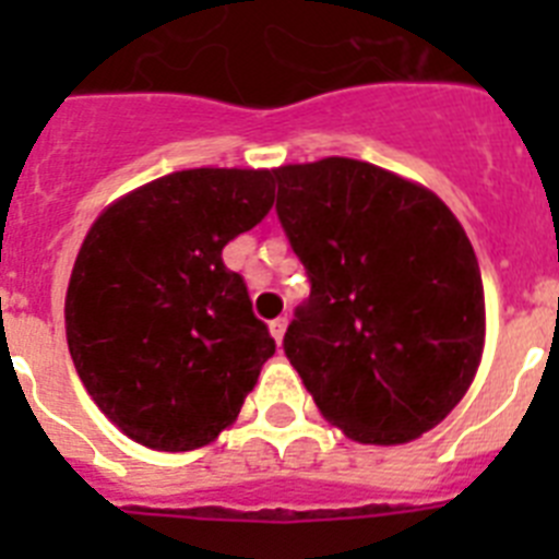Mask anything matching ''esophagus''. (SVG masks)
Segmentation results:
<instances>
[{
    "instance_id": "obj_1",
    "label": "esophagus",
    "mask_w": 559,
    "mask_h": 559,
    "mask_svg": "<svg viewBox=\"0 0 559 559\" xmlns=\"http://www.w3.org/2000/svg\"><path fill=\"white\" fill-rule=\"evenodd\" d=\"M269 330H271V335H274L276 344H283L285 330H288V319H285V316H280V319H274V322L269 324Z\"/></svg>"
}]
</instances>
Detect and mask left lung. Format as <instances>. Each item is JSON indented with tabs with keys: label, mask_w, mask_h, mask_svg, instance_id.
<instances>
[{
	"label": "left lung",
	"mask_w": 559,
	"mask_h": 559,
	"mask_svg": "<svg viewBox=\"0 0 559 559\" xmlns=\"http://www.w3.org/2000/svg\"><path fill=\"white\" fill-rule=\"evenodd\" d=\"M276 215L310 280L285 355L333 426L403 445L439 426L476 378V251L426 187L328 156L274 170Z\"/></svg>",
	"instance_id": "1"
}]
</instances>
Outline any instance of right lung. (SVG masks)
Returning a JSON list of instances; mask_svg holds the SVG:
<instances>
[{"instance_id": "right-lung-1", "label": "right lung", "mask_w": 559, "mask_h": 559, "mask_svg": "<svg viewBox=\"0 0 559 559\" xmlns=\"http://www.w3.org/2000/svg\"><path fill=\"white\" fill-rule=\"evenodd\" d=\"M274 206V170L195 167L92 224L67 288V344L103 414L153 451H195L240 414L276 344L224 246Z\"/></svg>"}]
</instances>
